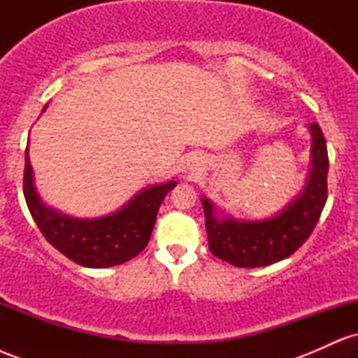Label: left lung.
<instances>
[{
	"instance_id": "left-lung-1",
	"label": "left lung",
	"mask_w": 358,
	"mask_h": 358,
	"mask_svg": "<svg viewBox=\"0 0 358 358\" xmlns=\"http://www.w3.org/2000/svg\"><path fill=\"white\" fill-rule=\"evenodd\" d=\"M311 171L305 190L273 219L256 222L219 220L213 207L202 199L208 249L215 257L237 268H261L289 257L305 244L320 220L328 199V151L322 127L310 124Z\"/></svg>"
}]
</instances>
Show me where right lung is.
Instances as JSON below:
<instances>
[{"mask_svg": "<svg viewBox=\"0 0 358 358\" xmlns=\"http://www.w3.org/2000/svg\"><path fill=\"white\" fill-rule=\"evenodd\" d=\"M175 185L176 182L153 185L108 217L72 219L40 202L34 187L28 146L24 151L23 193L28 210L45 239L65 257L85 268H109L136 257L150 242L159 205Z\"/></svg>", "mask_w": 358, "mask_h": 358, "instance_id": "add662e5", "label": "right lung"}]
</instances>
